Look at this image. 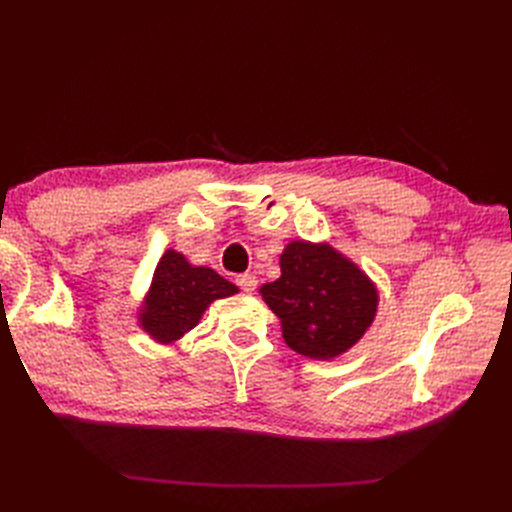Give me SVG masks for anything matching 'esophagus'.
<instances>
[{"label": "esophagus", "mask_w": 512, "mask_h": 512, "mask_svg": "<svg viewBox=\"0 0 512 512\" xmlns=\"http://www.w3.org/2000/svg\"><path fill=\"white\" fill-rule=\"evenodd\" d=\"M237 286H239L243 292H254V290H256V286H258L256 275H252V273H243V275H239V277H237Z\"/></svg>", "instance_id": "34e87169"}]
</instances>
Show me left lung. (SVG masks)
<instances>
[{
	"mask_svg": "<svg viewBox=\"0 0 512 512\" xmlns=\"http://www.w3.org/2000/svg\"><path fill=\"white\" fill-rule=\"evenodd\" d=\"M282 275L260 286V297L282 322L288 348L333 361L361 342L378 314L371 277L329 241H290L280 254Z\"/></svg>",
	"mask_w": 512,
	"mask_h": 512,
	"instance_id": "1",
	"label": "left lung"
}]
</instances>
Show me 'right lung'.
I'll return each instance as SVG.
<instances>
[{
	"mask_svg": "<svg viewBox=\"0 0 512 512\" xmlns=\"http://www.w3.org/2000/svg\"><path fill=\"white\" fill-rule=\"evenodd\" d=\"M237 292L239 288L220 273L192 265L181 252L168 247L136 307V322L156 344L173 346L196 327L213 301Z\"/></svg>",
	"mask_w": 512,
	"mask_h": 512,
	"instance_id": "add662e5",
	"label": "right lung"
}]
</instances>
